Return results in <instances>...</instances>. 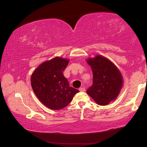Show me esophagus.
<instances>
[{"label":"esophagus","instance_id":"obj_1","mask_svg":"<svg viewBox=\"0 0 147 147\" xmlns=\"http://www.w3.org/2000/svg\"><path fill=\"white\" fill-rule=\"evenodd\" d=\"M79 91H81V92H84V91H86V89L84 88H83V87H82V88H79Z\"/></svg>","mask_w":147,"mask_h":147}]
</instances>
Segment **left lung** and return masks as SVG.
Returning a JSON list of instances; mask_svg holds the SVG:
<instances>
[{"mask_svg": "<svg viewBox=\"0 0 147 147\" xmlns=\"http://www.w3.org/2000/svg\"><path fill=\"white\" fill-rule=\"evenodd\" d=\"M86 61L93 71V85L87 90V93L100 106L115 100L123 86V76L119 69L102 55L87 59Z\"/></svg>", "mask_w": 147, "mask_h": 147, "instance_id": "left-lung-1", "label": "left lung"}]
</instances>
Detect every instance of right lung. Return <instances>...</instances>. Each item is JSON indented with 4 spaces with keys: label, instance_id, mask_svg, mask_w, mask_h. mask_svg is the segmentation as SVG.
<instances>
[{
    "label": "right lung",
    "instance_id": "1",
    "mask_svg": "<svg viewBox=\"0 0 147 147\" xmlns=\"http://www.w3.org/2000/svg\"><path fill=\"white\" fill-rule=\"evenodd\" d=\"M69 59L55 57L42 63L31 76V86L41 103L51 109L58 110L71 102L79 91L69 86L63 72Z\"/></svg>",
    "mask_w": 147,
    "mask_h": 147
}]
</instances>
